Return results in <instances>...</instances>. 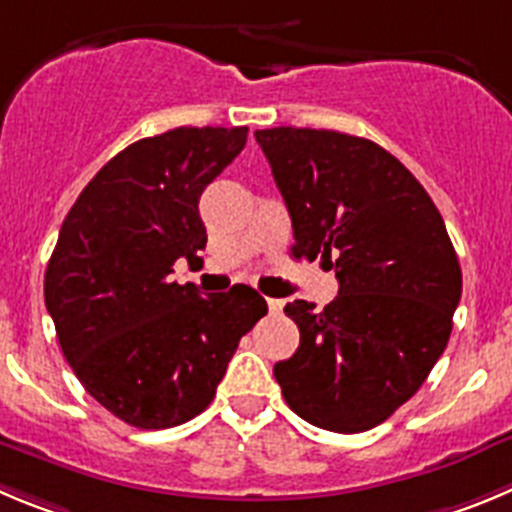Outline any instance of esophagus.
I'll list each match as a JSON object with an SVG mask.
<instances>
[{"label":"esophagus","mask_w":512,"mask_h":512,"mask_svg":"<svg viewBox=\"0 0 512 512\" xmlns=\"http://www.w3.org/2000/svg\"><path fill=\"white\" fill-rule=\"evenodd\" d=\"M283 300H278V298H267V310H270L272 315L275 313H280V310H283Z\"/></svg>","instance_id":"34e87169"}]
</instances>
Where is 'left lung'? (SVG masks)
I'll list each match as a JSON object with an SVG mask.
<instances>
[{
  "label": "left lung",
  "instance_id": "left-lung-1",
  "mask_svg": "<svg viewBox=\"0 0 512 512\" xmlns=\"http://www.w3.org/2000/svg\"><path fill=\"white\" fill-rule=\"evenodd\" d=\"M293 222L295 257L333 267L321 310L285 305L300 346L272 374L305 422L366 432L417 394L447 348L462 270L412 171L369 138L318 128L255 131Z\"/></svg>",
  "mask_w": 512,
  "mask_h": 512
}]
</instances>
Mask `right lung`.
I'll return each instance as SVG.
<instances>
[{"mask_svg": "<svg viewBox=\"0 0 512 512\" xmlns=\"http://www.w3.org/2000/svg\"><path fill=\"white\" fill-rule=\"evenodd\" d=\"M247 143V126H181L113 156L60 227L45 305L62 353L98 404L138 429L202 414L267 303L250 285L202 298L171 283L199 260V197Z\"/></svg>", "mask_w": 512, "mask_h": 512, "instance_id": "right-lung-1", "label": "right lung"}]
</instances>
